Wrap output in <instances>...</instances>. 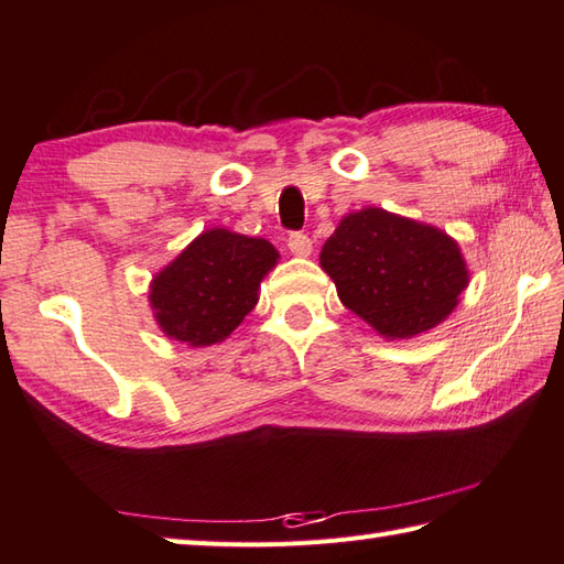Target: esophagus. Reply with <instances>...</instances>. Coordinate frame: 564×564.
Returning <instances> with one entry per match:
<instances>
[{
	"label": "esophagus",
	"mask_w": 564,
	"mask_h": 564,
	"mask_svg": "<svg viewBox=\"0 0 564 564\" xmlns=\"http://www.w3.org/2000/svg\"><path fill=\"white\" fill-rule=\"evenodd\" d=\"M289 248H291L293 256H308L311 248H313V241L308 238V234L293 231V234H289Z\"/></svg>",
	"instance_id": "esophagus-1"
}]
</instances>
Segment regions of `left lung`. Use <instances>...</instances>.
<instances>
[{
    "mask_svg": "<svg viewBox=\"0 0 564 564\" xmlns=\"http://www.w3.org/2000/svg\"><path fill=\"white\" fill-rule=\"evenodd\" d=\"M321 265L343 305L388 338L431 330L467 285L465 261L451 236L383 208L343 218L323 246Z\"/></svg>",
    "mask_w": 564,
    "mask_h": 564,
    "instance_id": "1",
    "label": "left lung"
}]
</instances>
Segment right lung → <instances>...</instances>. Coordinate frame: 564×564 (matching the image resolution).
<instances>
[{
    "mask_svg": "<svg viewBox=\"0 0 564 564\" xmlns=\"http://www.w3.org/2000/svg\"><path fill=\"white\" fill-rule=\"evenodd\" d=\"M275 259L279 253L263 238L224 228L202 234L151 283L161 330L188 346L224 340L253 311Z\"/></svg>",
    "mask_w": 564,
    "mask_h": 564,
    "instance_id": "obj_1",
    "label": "right lung"
}]
</instances>
